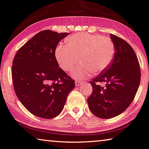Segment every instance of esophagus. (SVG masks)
Wrapping results in <instances>:
<instances>
[{"label":"esophagus","instance_id":"esophagus-1","mask_svg":"<svg viewBox=\"0 0 149 149\" xmlns=\"http://www.w3.org/2000/svg\"><path fill=\"white\" fill-rule=\"evenodd\" d=\"M81 84H82V82L81 81H78V80H76V81H75V86L77 87L79 86Z\"/></svg>","mask_w":149,"mask_h":149}]
</instances>
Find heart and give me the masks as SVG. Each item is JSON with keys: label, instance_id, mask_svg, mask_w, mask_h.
<instances>
[{"label": "heart", "instance_id": "heart-1", "mask_svg": "<svg viewBox=\"0 0 149 149\" xmlns=\"http://www.w3.org/2000/svg\"><path fill=\"white\" fill-rule=\"evenodd\" d=\"M115 53L113 41L100 34L77 33L66 40V45L57 46L55 57L61 68L70 72L79 62L82 65L73 70L72 76L84 79L93 72L100 74L111 64Z\"/></svg>", "mask_w": 149, "mask_h": 149}]
</instances>
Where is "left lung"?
<instances>
[{
	"label": "left lung",
	"mask_w": 149,
	"mask_h": 149,
	"mask_svg": "<svg viewBox=\"0 0 149 149\" xmlns=\"http://www.w3.org/2000/svg\"><path fill=\"white\" fill-rule=\"evenodd\" d=\"M110 38L115 47L113 59L106 70L90 81L93 90L87 100L92 113L102 119L123 113L133 102L141 80L139 63L133 49L113 34ZM97 82H105L106 86Z\"/></svg>",
	"instance_id": "8db88e82"
}]
</instances>
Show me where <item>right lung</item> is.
I'll return each instance as SVG.
<instances>
[{
  "label": "right lung",
  "instance_id": "right-lung-1",
  "mask_svg": "<svg viewBox=\"0 0 149 149\" xmlns=\"http://www.w3.org/2000/svg\"><path fill=\"white\" fill-rule=\"evenodd\" d=\"M69 33L43 30L19 49L14 58V91L33 115L44 119L57 116L64 108L74 80L58 67L55 49Z\"/></svg>",
  "mask_w": 149,
  "mask_h": 149
}]
</instances>
